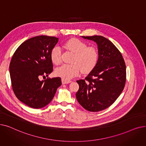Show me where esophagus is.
Instances as JSON below:
<instances>
[{"mask_svg": "<svg viewBox=\"0 0 146 146\" xmlns=\"http://www.w3.org/2000/svg\"><path fill=\"white\" fill-rule=\"evenodd\" d=\"M61 82H62L63 84H67V83H69L72 82L71 80H65L64 79H61Z\"/></svg>", "mask_w": 146, "mask_h": 146, "instance_id": "1", "label": "esophagus"}]
</instances>
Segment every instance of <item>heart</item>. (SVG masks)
I'll return each instance as SVG.
<instances>
[{
    "instance_id": "heart-1",
    "label": "heart",
    "mask_w": 146,
    "mask_h": 146,
    "mask_svg": "<svg viewBox=\"0 0 146 146\" xmlns=\"http://www.w3.org/2000/svg\"><path fill=\"white\" fill-rule=\"evenodd\" d=\"M64 47L74 53L72 64H65L57 68L55 73L65 80L71 79L78 76L80 72L88 73L95 67L99 59V51L92 46L88 47L83 41L71 38L64 44ZM52 62L56 65L61 63V51L60 47H54L50 54Z\"/></svg>"
}]
</instances>
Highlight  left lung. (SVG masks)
<instances>
[{
	"instance_id": "8db88e82",
	"label": "left lung",
	"mask_w": 146,
	"mask_h": 146,
	"mask_svg": "<svg viewBox=\"0 0 146 146\" xmlns=\"http://www.w3.org/2000/svg\"><path fill=\"white\" fill-rule=\"evenodd\" d=\"M82 37L97 44L99 59L85 80H77L79 89L76 96L85 110L100 111L110 106L123 90L125 63L120 51L107 38L101 35Z\"/></svg>"
}]
</instances>
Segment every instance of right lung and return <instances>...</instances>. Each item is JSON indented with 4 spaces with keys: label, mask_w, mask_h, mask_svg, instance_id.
<instances>
[{
    "label": "right lung",
    "mask_w": 146,
    "mask_h": 146,
    "mask_svg": "<svg viewBox=\"0 0 146 146\" xmlns=\"http://www.w3.org/2000/svg\"><path fill=\"white\" fill-rule=\"evenodd\" d=\"M58 41L55 36L31 38L19 46L12 57L9 73L13 92L31 108L39 109L48 105L61 85L60 78L41 80L53 70L50 54Z\"/></svg>",
    "instance_id": "1"
}]
</instances>
